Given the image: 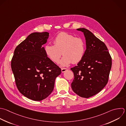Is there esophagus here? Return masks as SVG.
Listing matches in <instances>:
<instances>
[{"label":"esophagus","mask_w":126,"mask_h":126,"mask_svg":"<svg viewBox=\"0 0 126 126\" xmlns=\"http://www.w3.org/2000/svg\"><path fill=\"white\" fill-rule=\"evenodd\" d=\"M67 70V69L66 68H62V69H61V71H62V72L63 73V72H64L65 71H66Z\"/></svg>","instance_id":"34e87169"}]
</instances>
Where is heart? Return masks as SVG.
I'll use <instances>...</instances> for the list:
<instances>
[{
    "instance_id": "heart-1",
    "label": "heart",
    "mask_w": 126,
    "mask_h": 126,
    "mask_svg": "<svg viewBox=\"0 0 126 126\" xmlns=\"http://www.w3.org/2000/svg\"><path fill=\"white\" fill-rule=\"evenodd\" d=\"M54 44H47L44 46V52L47 57L56 63L59 62L63 54V57L60 63L62 66H66L72 62L78 63L84 57L85 43L81 38L63 32L56 36Z\"/></svg>"
}]
</instances>
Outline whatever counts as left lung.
I'll list each match as a JSON object with an SVG mask.
<instances>
[{"label": "left lung", "mask_w": 126, "mask_h": 126, "mask_svg": "<svg viewBox=\"0 0 126 126\" xmlns=\"http://www.w3.org/2000/svg\"><path fill=\"white\" fill-rule=\"evenodd\" d=\"M77 30L84 33L86 50L77 65L70 69L74 76L71 88L79 96L89 98L107 84L112 60L105 44L92 32L84 28Z\"/></svg>", "instance_id": "8db88e82"}]
</instances>
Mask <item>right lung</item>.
<instances>
[{
    "label": "right lung",
    "mask_w": 126,
    "mask_h": 126,
    "mask_svg": "<svg viewBox=\"0 0 126 126\" xmlns=\"http://www.w3.org/2000/svg\"><path fill=\"white\" fill-rule=\"evenodd\" d=\"M49 36L47 32H33L16 48L11 68L17 87L27 98L40 101L53 92L55 79L61 69L44 52L43 45Z\"/></svg>",
    "instance_id": "obj_1"
}]
</instances>
